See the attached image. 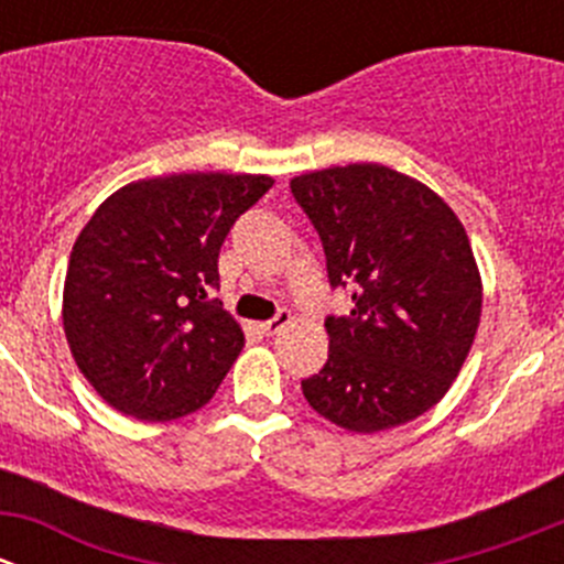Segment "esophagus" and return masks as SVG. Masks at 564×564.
<instances>
[{"label": "esophagus", "mask_w": 564, "mask_h": 564, "mask_svg": "<svg viewBox=\"0 0 564 564\" xmlns=\"http://www.w3.org/2000/svg\"><path fill=\"white\" fill-rule=\"evenodd\" d=\"M289 322H292V314H289V311H278L275 316L267 318V322H261V329H264L267 335H275V333H281Z\"/></svg>", "instance_id": "esophagus-1"}]
</instances>
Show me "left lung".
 Instances as JSON below:
<instances>
[{
	"mask_svg": "<svg viewBox=\"0 0 564 564\" xmlns=\"http://www.w3.org/2000/svg\"><path fill=\"white\" fill-rule=\"evenodd\" d=\"M292 193L351 311L327 316V362L303 395L357 434L395 429L451 390L475 340L482 283L469 237L431 187L379 163L294 176Z\"/></svg>",
	"mask_w": 564,
	"mask_h": 564,
	"instance_id": "1",
	"label": "left lung"
}]
</instances>
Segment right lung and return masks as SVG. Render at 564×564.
Returning <instances> with one entry per match:
<instances>
[{
    "label": "right lung",
    "instance_id": "1",
    "mask_svg": "<svg viewBox=\"0 0 564 564\" xmlns=\"http://www.w3.org/2000/svg\"><path fill=\"white\" fill-rule=\"evenodd\" d=\"M264 174L139 180L106 198L78 235L62 294L73 360L130 417L166 423L202 409L246 346L213 297L218 256Z\"/></svg>",
    "mask_w": 564,
    "mask_h": 564
}]
</instances>
